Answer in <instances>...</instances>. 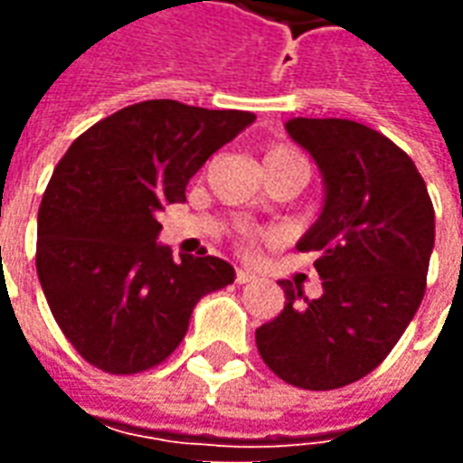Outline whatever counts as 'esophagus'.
Here are the masks:
<instances>
[{"label": "esophagus", "instance_id": "obj_1", "mask_svg": "<svg viewBox=\"0 0 463 463\" xmlns=\"http://www.w3.org/2000/svg\"><path fill=\"white\" fill-rule=\"evenodd\" d=\"M252 280H255V275H252L250 270H242V268L235 270V282H238V285H248V282Z\"/></svg>", "mask_w": 463, "mask_h": 463}]
</instances>
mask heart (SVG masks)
I'll return each instance as SVG.
<instances>
[{"label": "heart", "mask_w": 463, "mask_h": 463, "mask_svg": "<svg viewBox=\"0 0 463 463\" xmlns=\"http://www.w3.org/2000/svg\"><path fill=\"white\" fill-rule=\"evenodd\" d=\"M280 156H298V153L295 151H290V148H272L270 153H268V156H265V158H280Z\"/></svg>", "instance_id": "b5f03b06"}]
</instances>
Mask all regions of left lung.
Masks as SVG:
<instances>
[{
	"label": "left lung",
	"mask_w": 463,
	"mask_h": 463,
	"mask_svg": "<svg viewBox=\"0 0 463 463\" xmlns=\"http://www.w3.org/2000/svg\"><path fill=\"white\" fill-rule=\"evenodd\" d=\"M285 131L317 163L322 213L298 241L317 250V300L280 280L285 310L255 330L265 364L302 389H337L382 364L427 288L434 208L399 146L347 118H290Z\"/></svg>",
	"instance_id": "obj_1"
}]
</instances>
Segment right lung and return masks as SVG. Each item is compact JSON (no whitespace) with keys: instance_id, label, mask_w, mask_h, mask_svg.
Segmentation results:
<instances>
[{"instance_id":"add662e5","label":"right lung","mask_w":463,"mask_h":463,"mask_svg":"<svg viewBox=\"0 0 463 463\" xmlns=\"http://www.w3.org/2000/svg\"><path fill=\"white\" fill-rule=\"evenodd\" d=\"M248 111L171 99L126 106L81 133L54 168L39 208L36 272L76 352L111 374L156 367L181 345L201 298L235 280L231 262L158 242L156 213L185 185Z\"/></svg>"}]
</instances>
